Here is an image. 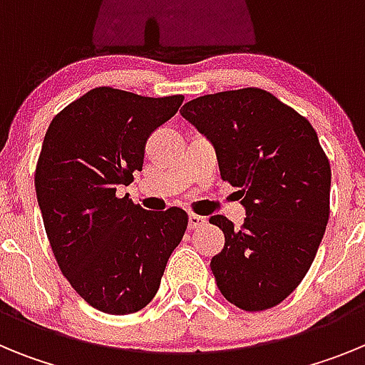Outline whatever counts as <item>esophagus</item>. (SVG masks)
I'll use <instances>...</instances> for the list:
<instances>
[{
	"label": "esophagus",
	"instance_id": "34e87169",
	"mask_svg": "<svg viewBox=\"0 0 365 365\" xmlns=\"http://www.w3.org/2000/svg\"><path fill=\"white\" fill-rule=\"evenodd\" d=\"M205 222H206V217H202V215H197V214H190L188 215V227H190V230H193V228L202 227Z\"/></svg>",
	"mask_w": 365,
	"mask_h": 365
}]
</instances>
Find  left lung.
I'll return each instance as SVG.
<instances>
[{"label": "left lung", "mask_w": 365, "mask_h": 365, "mask_svg": "<svg viewBox=\"0 0 365 365\" xmlns=\"http://www.w3.org/2000/svg\"><path fill=\"white\" fill-rule=\"evenodd\" d=\"M180 115L210 138L221 179L240 188V228L210 217L225 234L212 257L219 291L243 311L282 303L305 278L329 221L331 164L314 128L259 87L202 95Z\"/></svg>", "instance_id": "obj_1"}]
</instances>
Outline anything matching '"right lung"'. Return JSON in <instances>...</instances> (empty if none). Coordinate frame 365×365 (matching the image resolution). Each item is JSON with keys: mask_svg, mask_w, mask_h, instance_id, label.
<instances>
[{"mask_svg": "<svg viewBox=\"0 0 365 365\" xmlns=\"http://www.w3.org/2000/svg\"><path fill=\"white\" fill-rule=\"evenodd\" d=\"M182 100L95 87L58 113L45 133L34 173L45 232L71 287L108 314L146 307L188 227L177 206L148 212L117 195L143 170L148 138Z\"/></svg>", "mask_w": 365, "mask_h": 365, "instance_id": "1", "label": "right lung"}]
</instances>
